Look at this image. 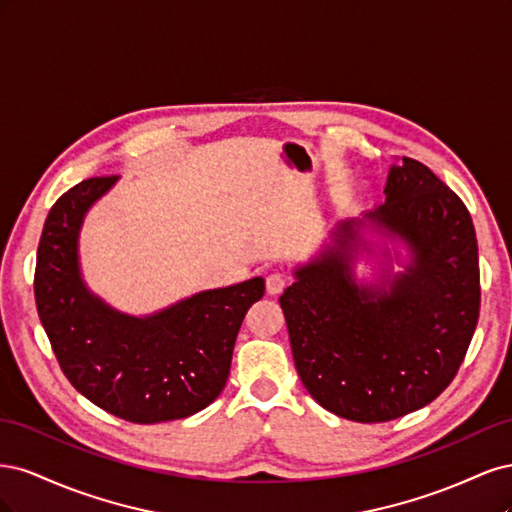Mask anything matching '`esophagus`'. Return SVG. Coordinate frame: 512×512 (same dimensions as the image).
I'll return each mask as SVG.
<instances>
[{
    "instance_id": "1",
    "label": "esophagus",
    "mask_w": 512,
    "mask_h": 512,
    "mask_svg": "<svg viewBox=\"0 0 512 512\" xmlns=\"http://www.w3.org/2000/svg\"><path fill=\"white\" fill-rule=\"evenodd\" d=\"M288 284V277L280 271H273L267 275V292L269 294H280Z\"/></svg>"
}]
</instances>
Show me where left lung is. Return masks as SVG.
<instances>
[{
    "label": "left lung",
    "instance_id": "obj_1",
    "mask_svg": "<svg viewBox=\"0 0 512 512\" xmlns=\"http://www.w3.org/2000/svg\"><path fill=\"white\" fill-rule=\"evenodd\" d=\"M363 253L381 258L371 283L353 271ZM292 275L280 305L299 378L322 408L384 423L453 382L478 322V245L466 205L425 164H391L384 203L339 222Z\"/></svg>",
    "mask_w": 512,
    "mask_h": 512
}]
</instances>
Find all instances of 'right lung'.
I'll return each instance as SVG.
<instances>
[{"label": "right lung", "mask_w": 512, "mask_h": 512, "mask_svg": "<svg viewBox=\"0 0 512 512\" xmlns=\"http://www.w3.org/2000/svg\"><path fill=\"white\" fill-rule=\"evenodd\" d=\"M117 181L85 179L49 211L34 277L38 316L61 371L91 404L130 423L177 421L224 391L241 322L265 280L196 292L145 316L108 305L83 280L79 237L87 211Z\"/></svg>", "instance_id": "1"}]
</instances>
